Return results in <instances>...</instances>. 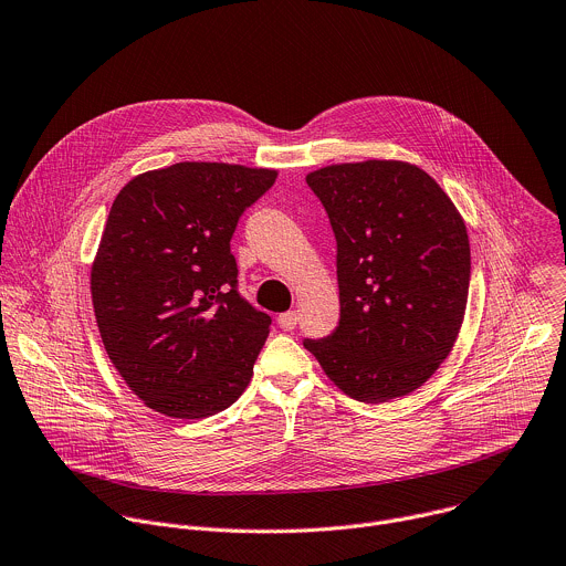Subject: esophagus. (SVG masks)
Here are the masks:
<instances>
[{"instance_id": "esophagus-1", "label": "esophagus", "mask_w": 566, "mask_h": 566, "mask_svg": "<svg viewBox=\"0 0 566 566\" xmlns=\"http://www.w3.org/2000/svg\"><path fill=\"white\" fill-rule=\"evenodd\" d=\"M296 323H298V314H296V312H283V314L279 316V325H281L285 332H292V329L296 327Z\"/></svg>"}]
</instances>
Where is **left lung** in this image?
Returning <instances> with one entry per match:
<instances>
[{
	"label": "left lung",
	"instance_id": "obj_1",
	"mask_svg": "<svg viewBox=\"0 0 566 566\" xmlns=\"http://www.w3.org/2000/svg\"><path fill=\"white\" fill-rule=\"evenodd\" d=\"M305 182L336 239L342 316L303 346L348 397H403L430 379L460 334L471 283L467 224L408 163L332 165Z\"/></svg>",
	"mask_w": 566,
	"mask_h": 566
}]
</instances>
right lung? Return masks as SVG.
<instances>
[{
  "label": "right lung",
  "instance_id": "add662e5",
  "mask_svg": "<svg viewBox=\"0 0 566 566\" xmlns=\"http://www.w3.org/2000/svg\"><path fill=\"white\" fill-rule=\"evenodd\" d=\"M274 180L272 169L178 163L113 200L93 310L108 359L149 408L202 419L248 388L272 318L241 296L230 241Z\"/></svg>",
  "mask_w": 566,
  "mask_h": 566
}]
</instances>
